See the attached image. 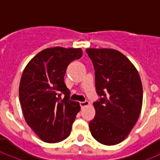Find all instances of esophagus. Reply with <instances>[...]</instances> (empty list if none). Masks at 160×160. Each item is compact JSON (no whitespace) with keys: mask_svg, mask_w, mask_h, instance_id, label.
Segmentation results:
<instances>
[{"mask_svg":"<svg viewBox=\"0 0 160 160\" xmlns=\"http://www.w3.org/2000/svg\"><path fill=\"white\" fill-rule=\"evenodd\" d=\"M80 106L82 107H85V106H87V105H90V102L89 101H87V100H85V101H83V102H80Z\"/></svg>","mask_w":160,"mask_h":160,"instance_id":"1","label":"esophagus"}]
</instances>
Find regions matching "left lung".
I'll list each match as a JSON object with an SVG mask.
<instances>
[{
	"instance_id": "left-lung-1",
	"label": "left lung",
	"mask_w": 160,
	"mask_h": 160,
	"mask_svg": "<svg viewBox=\"0 0 160 160\" xmlns=\"http://www.w3.org/2000/svg\"><path fill=\"white\" fill-rule=\"evenodd\" d=\"M95 75L100 99L94 102L95 118L90 133L100 144L114 145L123 141L139 119L143 103L139 75L130 60L113 49L86 50Z\"/></svg>"
}]
</instances>
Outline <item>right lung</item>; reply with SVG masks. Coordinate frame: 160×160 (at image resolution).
Listing matches in <instances>:
<instances>
[{"mask_svg": "<svg viewBox=\"0 0 160 160\" xmlns=\"http://www.w3.org/2000/svg\"><path fill=\"white\" fill-rule=\"evenodd\" d=\"M82 55L80 48L45 49L24 70L19 87L22 111L27 124L44 142L58 143L70 135L80 106L70 100L64 76L69 64Z\"/></svg>", "mask_w": 160, "mask_h": 160, "instance_id": "add662e5", "label": "right lung"}]
</instances>
